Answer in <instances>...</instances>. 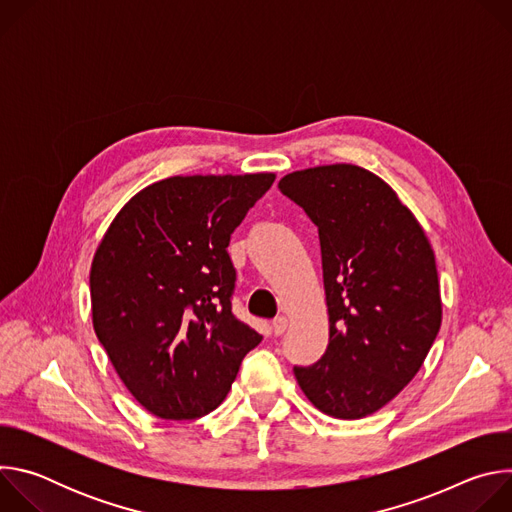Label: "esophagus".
I'll list each match as a JSON object with an SVG mask.
<instances>
[{
    "label": "esophagus",
    "instance_id": "obj_1",
    "mask_svg": "<svg viewBox=\"0 0 512 512\" xmlns=\"http://www.w3.org/2000/svg\"><path fill=\"white\" fill-rule=\"evenodd\" d=\"M285 328H287V318H275L273 322H271V332L275 334V336H281L283 332H285Z\"/></svg>",
    "mask_w": 512,
    "mask_h": 512
}]
</instances>
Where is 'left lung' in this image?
I'll return each mask as SVG.
<instances>
[{
	"instance_id": "left-lung-1",
	"label": "left lung",
	"mask_w": 512,
	"mask_h": 512,
	"mask_svg": "<svg viewBox=\"0 0 512 512\" xmlns=\"http://www.w3.org/2000/svg\"><path fill=\"white\" fill-rule=\"evenodd\" d=\"M279 190L318 227L330 326L324 356L294 375L322 413L367 417L417 375L440 332L433 249L397 192L360 166L291 172Z\"/></svg>"
}]
</instances>
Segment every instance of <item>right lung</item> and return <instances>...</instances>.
Segmentation results:
<instances>
[{
  "label": "right lung",
  "instance_id": "right-lung-1",
  "mask_svg": "<svg viewBox=\"0 0 512 512\" xmlns=\"http://www.w3.org/2000/svg\"><path fill=\"white\" fill-rule=\"evenodd\" d=\"M275 174L172 176L113 218L91 265L93 328L135 401L162 419L221 405L261 342L231 312L233 231Z\"/></svg>",
  "mask_w": 512,
  "mask_h": 512
}]
</instances>
